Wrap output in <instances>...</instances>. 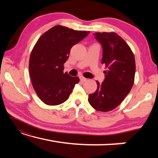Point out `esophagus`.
I'll return each mask as SVG.
<instances>
[{"instance_id": "obj_1", "label": "esophagus", "mask_w": 158, "mask_h": 158, "mask_svg": "<svg viewBox=\"0 0 158 158\" xmlns=\"http://www.w3.org/2000/svg\"><path fill=\"white\" fill-rule=\"evenodd\" d=\"M80 80H81V82H84V81H86L87 79H85V77H80Z\"/></svg>"}]
</instances>
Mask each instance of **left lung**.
Returning a JSON list of instances; mask_svg holds the SVG:
<instances>
[{
  "mask_svg": "<svg viewBox=\"0 0 158 158\" xmlns=\"http://www.w3.org/2000/svg\"><path fill=\"white\" fill-rule=\"evenodd\" d=\"M94 35L102 47V63L107 70L104 72V81H97V90L89 95V102L96 110L106 112L117 107L130 92L135 81V59L130 47L118 34Z\"/></svg>",
  "mask_w": 158,
  "mask_h": 158,
  "instance_id": "obj_1",
  "label": "left lung"
}]
</instances>
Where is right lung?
<instances>
[{"mask_svg": "<svg viewBox=\"0 0 158 158\" xmlns=\"http://www.w3.org/2000/svg\"><path fill=\"white\" fill-rule=\"evenodd\" d=\"M89 33L58 25L45 32L36 42L29 60V73L35 91L46 105L63 103L79 83L78 77L63 73V65L71 48Z\"/></svg>", "mask_w": 158, "mask_h": 158, "instance_id": "obj_1", "label": "right lung"}]
</instances>
